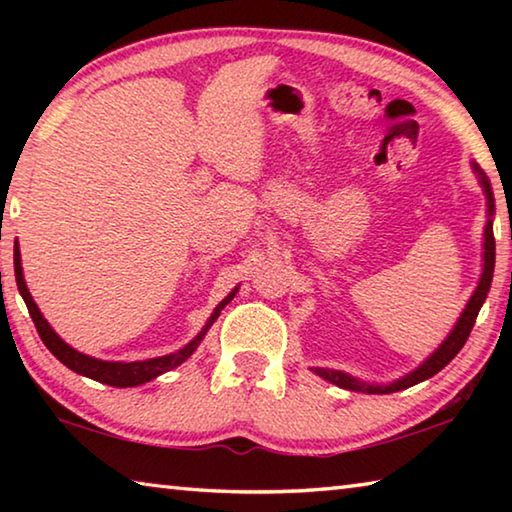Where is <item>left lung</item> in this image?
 <instances>
[{
	"label": "left lung",
	"instance_id": "8db88e82",
	"mask_svg": "<svg viewBox=\"0 0 512 512\" xmlns=\"http://www.w3.org/2000/svg\"><path fill=\"white\" fill-rule=\"evenodd\" d=\"M472 171H474V176L479 178V185L485 194V207H488V210H485L488 221H485V228H483V268H481L479 282H476V289L470 296V300H467V305L461 311V316H458V320L454 323L452 332L445 336L443 343H440L438 348L433 350L418 368L406 372V375L400 379L388 381V384H372V381H363L359 377L348 375V372L334 370V368H311L318 377H323L325 381H329V384L345 388V391L368 393V395H388V393L404 391V388H411L415 384H420V381L433 377L436 372L443 370L458 352H461V348L467 341V336H470V332H472L474 320H476V316H479L485 298H488L492 273H495V232H492V221H495V194H492L488 176H485L483 169L474 160H472Z\"/></svg>",
	"mask_w": 512,
	"mask_h": 512
}]
</instances>
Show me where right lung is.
I'll use <instances>...</instances> for the list:
<instances>
[{"mask_svg":"<svg viewBox=\"0 0 512 512\" xmlns=\"http://www.w3.org/2000/svg\"><path fill=\"white\" fill-rule=\"evenodd\" d=\"M15 282H17V289H20V296L24 298V302H27V309H29L31 318H33V323H36L40 339H42V343L47 345L49 352L54 354V357L60 363H65L69 370H74L76 375L90 377L94 381H101V384L117 386V388H133V386L146 384V381L160 377V375H164V372L178 368L180 363H185L196 352L198 345H201V341L205 339V334L210 332V327L216 323V318L221 316V309L228 305V302L235 298L237 291H239V287H235L228 293V296H225L219 302V305L214 307L212 316L207 318V323L203 325L201 332H198L194 339L185 345V348H180V350L171 352V354H164V357L144 359V361H103V359H97V357H90V354H83L79 350H74L72 345L60 339V336L54 332V327H51L45 320V316L40 314L36 300L31 298V293L27 289V282H24L20 246H15Z\"/></svg>","mask_w":512,"mask_h":512,"instance_id":"right-lung-1","label":"right lung"}]
</instances>
